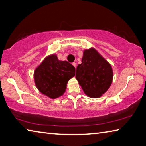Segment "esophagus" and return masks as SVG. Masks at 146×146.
<instances>
[{"label":"esophagus","mask_w":146,"mask_h":146,"mask_svg":"<svg viewBox=\"0 0 146 146\" xmlns=\"http://www.w3.org/2000/svg\"><path fill=\"white\" fill-rule=\"evenodd\" d=\"M72 65L74 66V67L75 68V69H76V63L75 62H73V64H72Z\"/></svg>","instance_id":"esophagus-1"}]
</instances>
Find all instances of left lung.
Segmentation results:
<instances>
[{"label":"left lung","instance_id":"obj_1","mask_svg":"<svg viewBox=\"0 0 146 146\" xmlns=\"http://www.w3.org/2000/svg\"><path fill=\"white\" fill-rule=\"evenodd\" d=\"M76 79L88 97H102L113 82L111 64L94 48L83 51L82 63L76 68Z\"/></svg>","mask_w":146,"mask_h":146}]
</instances>
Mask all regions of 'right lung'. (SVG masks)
Wrapping results in <instances>:
<instances>
[{"label":"right lung","mask_w":146,"mask_h":146,"mask_svg":"<svg viewBox=\"0 0 146 146\" xmlns=\"http://www.w3.org/2000/svg\"><path fill=\"white\" fill-rule=\"evenodd\" d=\"M75 75V68L67 61L59 60L53 53L47 56L34 71V82L38 90L51 99L62 96L67 84Z\"/></svg>","instance_id":"obj_1"}]
</instances>
